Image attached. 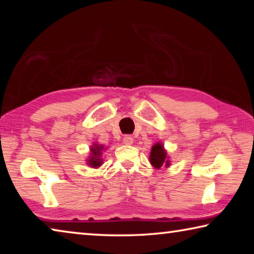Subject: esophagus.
<instances>
[{
    "label": "esophagus",
    "instance_id": "34e87169",
    "mask_svg": "<svg viewBox=\"0 0 254 254\" xmlns=\"http://www.w3.org/2000/svg\"><path fill=\"white\" fill-rule=\"evenodd\" d=\"M123 142L127 145H131V144H133V142H134V140H133V137L131 135H124Z\"/></svg>",
    "mask_w": 254,
    "mask_h": 254
}]
</instances>
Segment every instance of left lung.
<instances>
[{
  "label": "left lung",
  "mask_w": 254,
  "mask_h": 254,
  "mask_svg": "<svg viewBox=\"0 0 254 254\" xmlns=\"http://www.w3.org/2000/svg\"><path fill=\"white\" fill-rule=\"evenodd\" d=\"M168 158V154H167V151L163 148L162 143L158 142L153 144L151 152H150V163H151L154 168L160 169L162 166H170V161Z\"/></svg>",
  "instance_id": "obj_1"
}]
</instances>
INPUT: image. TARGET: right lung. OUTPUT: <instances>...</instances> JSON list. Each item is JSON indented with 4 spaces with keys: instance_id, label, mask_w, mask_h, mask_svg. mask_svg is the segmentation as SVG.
Returning a JSON list of instances; mask_svg holds the SVG:
<instances>
[{
    "instance_id": "right-lung-1",
    "label": "right lung",
    "mask_w": 254,
    "mask_h": 254,
    "mask_svg": "<svg viewBox=\"0 0 254 254\" xmlns=\"http://www.w3.org/2000/svg\"><path fill=\"white\" fill-rule=\"evenodd\" d=\"M104 149L103 145H100L97 143H94L91 147V156H89V159H87V163L88 166L93 167V168H97L100 167L103 161H102V150Z\"/></svg>"
}]
</instances>
